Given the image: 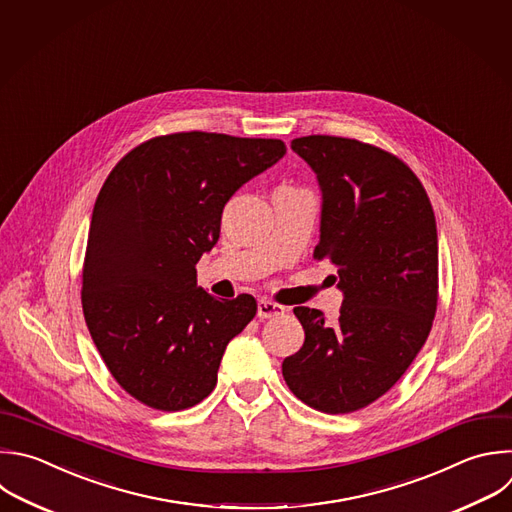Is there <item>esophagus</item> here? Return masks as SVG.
<instances>
[{"mask_svg":"<svg viewBox=\"0 0 512 512\" xmlns=\"http://www.w3.org/2000/svg\"><path fill=\"white\" fill-rule=\"evenodd\" d=\"M283 313H285V307H281V305H277V303H273V301L261 299V301L257 303V315H259L261 319L279 317V315H283Z\"/></svg>","mask_w":512,"mask_h":512,"instance_id":"esophagus-1","label":"esophagus"}]
</instances>
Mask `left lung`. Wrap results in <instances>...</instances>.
I'll use <instances>...</instances> for the list:
<instances>
[{
    "mask_svg": "<svg viewBox=\"0 0 512 512\" xmlns=\"http://www.w3.org/2000/svg\"><path fill=\"white\" fill-rule=\"evenodd\" d=\"M321 189L317 261L344 293L337 319L295 307L305 342L283 360L289 390L325 414L384 396L410 368L438 303V235L430 199L398 156L356 138L291 140Z\"/></svg>",
    "mask_w": 512,
    "mask_h": 512,
    "instance_id": "obj_1",
    "label": "left lung"
}]
</instances>
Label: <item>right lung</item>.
<instances>
[{"mask_svg":"<svg viewBox=\"0 0 512 512\" xmlns=\"http://www.w3.org/2000/svg\"><path fill=\"white\" fill-rule=\"evenodd\" d=\"M283 140L177 132L132 148L92 211L82 309L112 378L138 402L187 410L217 386L255 297L215 299L197 285L227 201L285 154Z\"/></svg>","mask_w":512,"mask_h":512,"instance_id":"1","label":"right lung"}]
</instances>
